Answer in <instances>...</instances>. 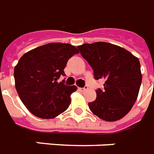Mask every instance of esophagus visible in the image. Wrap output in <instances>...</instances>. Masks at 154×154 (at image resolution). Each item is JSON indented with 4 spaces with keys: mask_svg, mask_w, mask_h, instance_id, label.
<instances>
[{
    "mask_svg": "<svg viewBox=\"0 0 154 154\" xmlns=\"http://www.w3.org/2000/svg\"><path fill=\"white\" fill-rule=\"evenodd\" d=\"M87 88H88V87H87V86H85L84 87H79V90L80 91L83 92V91H86Z\"/></svg>",
    "mask_w": 154,
    "mask_h": 154,
    "instance_id": "esophagus-1",
    "label": "esophagus"
}]
</instances>
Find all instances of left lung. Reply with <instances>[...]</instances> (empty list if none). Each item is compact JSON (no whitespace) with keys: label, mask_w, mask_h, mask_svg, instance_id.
<instances>
[{"label":"left lung","mask_w":154,"mask_h":154,"mask_svg":"<svg viewBox=\"0 0 154 154\" xmlns=\"http://www.w3.org/2000/svg\"><path fill=\"white\" fill-rule=\"evenodd\" d=\"M77 48L92 67L94 79L105 80L104 89L96 90V99L88 103L90 110L105 121L122 119L138 95L142 79L139 60L109 43L84 44Z\"/></svg>","instance_id":"left-lung-1"}]
</instances>
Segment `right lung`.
I'll return each mask as SVG.
<instances>
[{"label": "right lung", "instance_id": "right-lung-1", "mask_svg": "<svg viewBox=\"0 0 154 154\" xmlns=\"http://www.w3.org/2000/svg\"><path fill=\"white\" fill-rule=\"evenodd\" d=\"M70 44L50 43L28 51L14 68L15 86L20 98L29 111L41 119H53L71 103V94L77 90L67 86L64 68L70 58L78 54Z\"/></svg>", "mask_w": 154, "mask_h": 154}]
</instances>
